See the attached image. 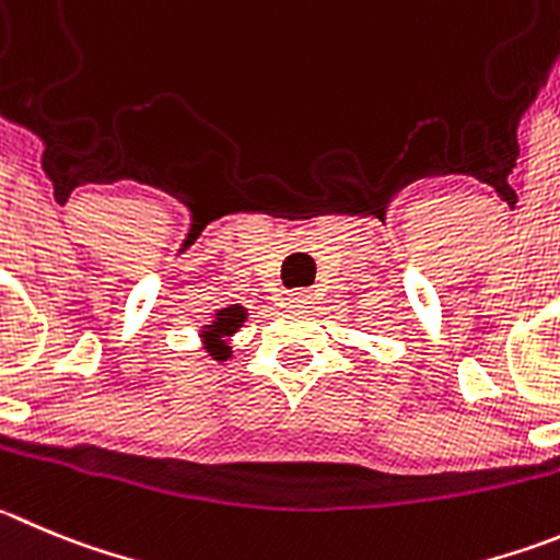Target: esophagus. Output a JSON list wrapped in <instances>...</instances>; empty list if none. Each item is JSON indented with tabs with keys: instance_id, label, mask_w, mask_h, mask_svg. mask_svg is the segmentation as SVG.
Segmentation results:
<instances>
[{
	"instance_id": "34e87169",
	"label": "esophagus",
	"mask_w": 560,
	"mask_h": 560,
	"mask_svg": "<svg viewBox=\"0 0 560 560\" xmlns=\"http://www.w3.org/2000/svg\"><path fill=\"white\" fill-rule=\"evenodd\" d=\"M310 301H312V295H310V292H304V290L287 292V304H290V306H306Z\"/></svg>"
}]
</instances>
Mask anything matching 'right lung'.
<instances>
[{
  "mask_svg": "<svg viewBox=\"0 0 560 560\" xmlns=\"http://www.w3.org/2000/svg\"><path fill=\"white\" fill-rule=\"evenodd\" d=\"M248 320V310L243 304H226L212 312L209 323L198 328L201 348L212 362H232V337Z\"/></svg>",
  "mask_w": 560,
  "mask_h": 560,
  "instance_id": "1",
  "label": "right lung"
}]
</instances>
